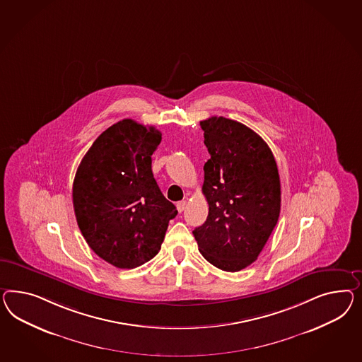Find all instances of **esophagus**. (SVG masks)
Returning <instances> with one entry per match:
<instances>
[{"instance_id":"esophagus-1","label":"esophagus","mask_w":362,"mask_h":362,"mask_svg":"<svg viewBox=\"0 0 362 362\" xmlns=\"http://www.w3.org/2000/svg\"><path fill=\"white\" fill-rule=\"evenodd\" d=\"M176 208H177V211L182 214L183 211H186L187 202H179V203L176 204Z\"/></svg>"}]
</instances>
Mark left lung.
I'll return each instance as SVG.
<instances>
[{
    "mask_svg": "<svg viewBox=\"0 0 362 362\" xmlns=\"http://www.w3.org/2000/svg\"><path fill=\"white\" fill-rule=\"evenodd\" d=\"M200 127L211 156L203 183L209 212L192 233L209 264L240 272L258 258L278 223V167L270 147L244 124L215 116Z\"/></svg>",
    "mask_w": 362,
    "mask_h": 362,
    "instance_id": "8db88e82",
    "label": "left lung"
}]
</instances>
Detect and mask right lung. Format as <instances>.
<instances>
[{
	"mask_svg": "<svg viewBox=\"0 0 362 362\" xmlns=\"http://www.w3.org/2000/svg\"><path fill=\"white\" fill-rule=\"evenodd\" d=\"M160 141L154 127L118 121L96 138L75 175L72 200L80 232L100 258L118 269L154 258L168 221L177 215L151 170Z\"/></svg>",
	"mask_w": 362,
	"mask_h": 362,
	"instance_id": "obj_1",
	"label": "right lung"
}]
</instances>
